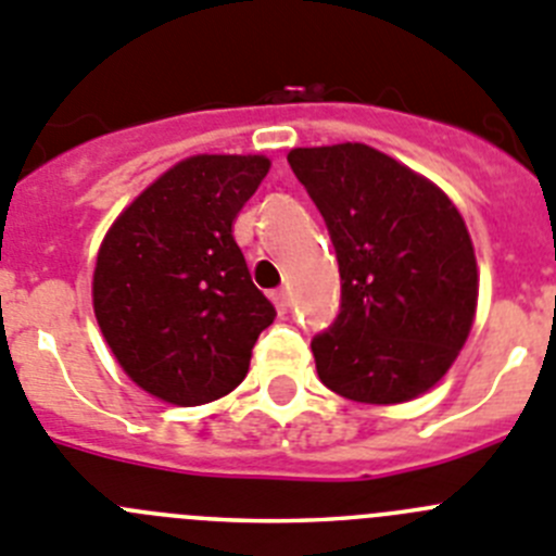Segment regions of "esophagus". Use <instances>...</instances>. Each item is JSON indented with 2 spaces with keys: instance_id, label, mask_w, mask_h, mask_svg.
<instances>
[{
  "instance_id": "esophagus-1",
  "label": "esophagus",
  "mask_w": 556,
  "mask_h": 556,
  "mask_svg": "<svg viewBox=\"0 0 556 556\" xmlns=\"http://www.w3.org/2000/svg\"><path fill=\"white\" fill-rule=\"evenodd\" d=\"M271 299H274V307H277L279 315L288 313V307H290V293H288V290H277V293H274Z\"/></svg>"
}]
</instances>
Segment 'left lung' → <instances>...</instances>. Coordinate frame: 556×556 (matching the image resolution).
<instances>
[{"mask_svg":"<svg viewBox=\"0 0 556 556\" xmlns=\"http://www.w3.org/2000/svg\"><path fill=\"white\" fill-rule=\"evenodd\" d=\"M340 266V313L313 340L338 396L402 404L432 390L471 334L479 271L471 235L432 179L365 143L290 149Z\"/></svg>","mask_w":556,"mask_h":556,"instance_id":"8db88e82","label":"left lung"}]
</instances>
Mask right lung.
Wrapping results in <instances>:
<instances>
[{
  "mask_svg": "<svg viewBox=\"0 0 556 556\" xmlns=\"http://www.w3.org/2000/svg\"><path fill=\"white\" fill-rule=\"evenodd\" d=\"M268 168L266 154L179 160L104 235L93 315L124 374L160 402L197 407L232 393L277 315L232 238Z\"/></svg>",
  "mask_w": 556,
  "mask_h": 556,
  "instance_id": "right-lung-1",
  "label": "right lung"
}]
</instances>
